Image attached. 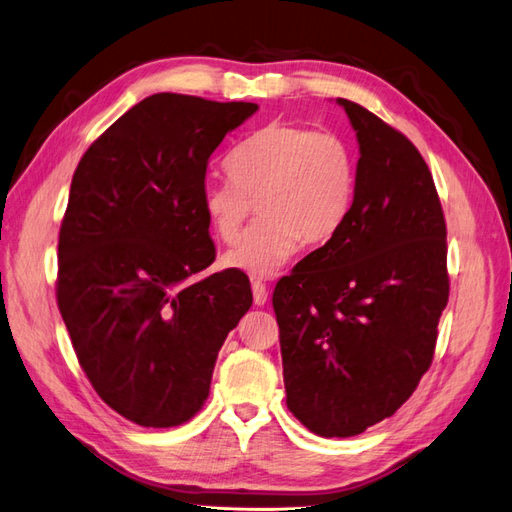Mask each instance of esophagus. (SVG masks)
<instances>
[{
  "label": "esophagus",
  "instance_id": "obj_1",
  "mask_svg": "<svg viewBox=\"0 0 512 512\" xmlns=\"http://www.w3.org/2000/svg\"><path fill=\"white\" fill-rule=\"evenodd\" d=\"M252 293H254V303H256V306H265L267 297H269L267 286L262 284V282H258V280H254L252 282Z\"/></svg>",
  "mask_w": 512,
  "mask_h": 512
}]
</instances>
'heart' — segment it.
Returning a JSON list of instances; mask_svg holds the SVG:
<instances>
[{
    "label": "heart",
    "mask_w": 512,
    "mask_h": 512,
    "mask_svg": "<svg viewBox=\"0 0 512 512\" xmlns=\"http://www.w3.org/2000/svg\"><path fill=\"white\" fill-rule=\"evenodd\" d=\"M226 168L230 178L202 189L215 237L234 245L254 202L262 211L245 243L224 256L226 267L273 275L301 241L321 245L334 237L351 209L353 150L331 131L273 120L230 150Z\"/></svg>",
    "instance_id": "1"
}]
</instances>
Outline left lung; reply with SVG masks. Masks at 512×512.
I'll list each match as a JSON object with an SVG mask.
<instances>
[{"mask_svg":"<svg viewBox=\"0 0 512 512\" xmlns=\"http://www.w3.org/2000/svg\"><path fill=\"white\" fill-rule=\"evenodd\" d=\"M359 144L353 204L323 247L275 284L286 405L321 437L390 418L433 362L450 295L446 219L407 137L338 99Z\"/></svg>","mask_w":512,"mask_h":512,"instance_id":"obj_1","label":"left lung"}]
</instances>
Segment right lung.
Masks as SVG:
<instances>
[{
  "label": "right lung",
  "mask_w": 512,
  "mask_h": 512,
  "mask_svg": "<svg viewBox=\"0 0 512 512\" xmlns=\"http://www.w3.org/2000/svg\"><path fill=\"white\" fill-rule=\"evenodd\" d=\"M258 109L161 92L133 105L73 174L58 241V308L79 366L140 426L191 420L219 349L252 306L239 269L215 260L202 209L206 165Z\"/></svg>",
  "instance_id": "add662e5"
}]
</instances>
